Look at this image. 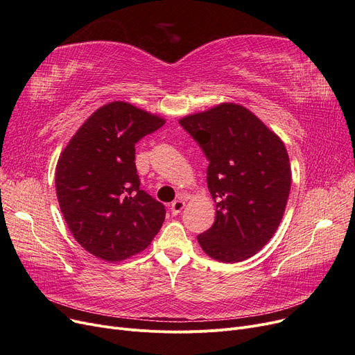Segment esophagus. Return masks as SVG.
Returning a JSON list of instances; mask_svg holds the SVG:
<instances>
[{"label":"esophagus","mask_w":355,"mask_h":355,"mask_svg":"<svg viewBox=\"0 0 355 355\" xmlns=\"http://www.w3.org/2000/svg\"><path fill=\"white\" fill-rule=\"evenodd\" d=\"M184 206H185V201H184V200H175V201H173V204L170 206L173 216H177L178 213H181V210L184 209Z\"/></svg>","instance_id":"34e87169"}]
</instances>
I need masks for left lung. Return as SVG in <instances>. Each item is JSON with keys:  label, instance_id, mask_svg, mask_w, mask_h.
I'll use <instances>...</instances> for the list:
<instances>
[{"label": "left lung", "instance_id": "obj_1", "mask_svg": "<svg viewBox=\"0 0 355 355\" xmlns=\"http://www.w3.org/2000/svg\"><path fill=\"white\" fill-rule=\"evenodd\" d=\"M209 159L207 185L214 225L197 236L201 249L236 263L262 249L281 223L291 191L286 148L275 132L237 103H221L180 119Z\"/></svg>", "mask_w": 355, "mask_h": 355}]
</instances>
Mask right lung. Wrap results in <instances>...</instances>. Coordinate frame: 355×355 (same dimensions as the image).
Masks as SVG:
<instances>
[{
    "mask_svg": "<svg viewBox=\"0 0 355 355\" xmlns=\"http://www.w3.org/2000/svg\"><path fill=\"white\" fill-rule=\"evenodd\" d=\"M165 121L126 102L86 119L55 166L59 206L78 243L107 262L148 248L165 220L164 204L141 190L135 144Z\"/></svg>",
    "mask_w": 355,
    "mask_h": 355,
    "instance_id": "right-lung-1",
    "label": "right lung"
}]
</instances>
